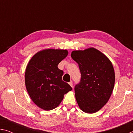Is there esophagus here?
I'll list each match as a JSON object with an SVG mask.
<instances>
[{
  "label": "esophagus",
  "instance_id": "esophagus-1",
  "mask_svg": "<svg viewBox=\"0 0 133 133\" xmlns=\"http://www.w3.org/2000/svg\"><path fill=\"white\" fill-rule=\"evenodd\" d=\"M69 84H70V86L72 87V88H73V82H70L69 83Z\"/></svg>",
  "mask_w": 133,
  "mask_h": 133
}]
</instances>
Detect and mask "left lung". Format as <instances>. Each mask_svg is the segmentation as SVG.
Listing matches in <instances>:
<instances>
[{
    "label": "left lung",
    "mask_w": 133,
    "mask_h": 133,
    "mask_svg": "<svg viewBox=\"0 0 133 133\" xmlns=\"http://www.w3.org/2000/svg\"><path fill=\"white\" fill-rule=\"evenodd\" d=\"M71 56L82 75L80 83L75 87L78 107L86 113H94L106 104L113 91V66L104 54L94 48L73 50Z\"/></svg>",
    "instance_id": "left-lung-1"
}]
</instances>
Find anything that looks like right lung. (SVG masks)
<instances>
[{
  "instance_id": "1",
  "label": "right lung",
  "mask_w": 133,
  "mask_h": 133,
  "mask_svg": "<svg viewBox=\"0 0 133 133\" xmlns=\"http://www.w3.org/2000/svg\"><path fill=\"white\" fill-rule=\"evenodd\" d=\"M68 54L66 49H45L29 60L24 74L26 90L31 100L40 109L46 111L55 109L64 94L72 90L62 80L63 71L57 67Z\"/></svg>"
}]
</instances>
